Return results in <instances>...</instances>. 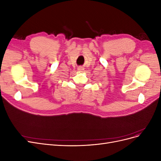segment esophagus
<instances>
[{"label":"esophagus","instance_id":"34e87169","mask_svg":"<svg viewBox=\"0 0 161 161\" xmlns=\"http://www.w3.org/2000/svg\"><path fill=\"white\" fill-rule=\"evenodd\" d=\"M78 70H79L80 72H82V71L84 70V68L82 67V66H79V68H78Z\"/></svg>","mask_w":161,"mask_h":161}]
</instances>
